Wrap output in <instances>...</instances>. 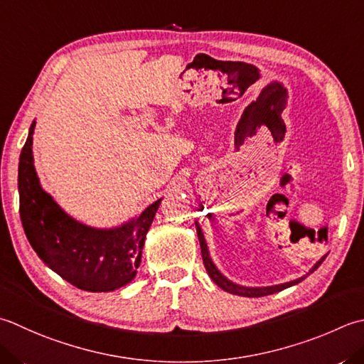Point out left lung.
<instances>
[{"label":"left lung","instance_id":"obj_1","mask_svg":"<svg viewBox=\"0 0 364 364\" xmlns=\"http://www.w3.org/2000/svg\"><path fill=\"white\" fill-rule=\"evenodd\" d=\"M196 227H197V235H198V241H200V249H202V259H203V265L206 268V273L213 279V282L218 284V286L229 291V294L233 295H238V296H247V298H259V296H267V295H272V294H277V291H281L287 287L295 286V284L301 282L306 276H309L311 273H314L316 269L322 265V262L325 260V257L320 259L314 267L309 269V273L306 276H301L300 279H295V281H290V282H284V284H277V286H268V287H245V286H238V284H235L232 281L227 279V277L219 272L216 268L215 263H213L211 257H210V252H208V246H206V241L203 237V232H202V227L198 225V223L196 220Z\"/></svg>","mask_w":364,"mask_h":364}]
</instances>
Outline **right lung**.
Wrapping results in <instances>:
<instances>
[{"instance_id": "1", "label": "right lung", "mask_w": 364, "mask_h": 364, "mask_svg": "<svg viewBox=\"0 0 364 364\" xmlns=\"http://www.w3.org/2000/svg\"><path fill=\"white\" fill-rule=\"evenodd\" d=\"M30 127L18 162L20 219L31 247L46 265L77 289L112 291L129 284L141 262V249L161 200L127 223L96 229L69 216L42 189L33 158Z\"/></svg>"}]
</instances>
